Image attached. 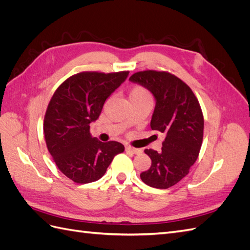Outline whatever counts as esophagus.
Instances as JSON below:
<instances>
[{
	"mask_svg": "<svg viewBox=\"0 0 250 250\" xmlns=\"http://www.w3.org/2000/svg\"><path fill=\"white\" fill-rule=\"evenodd\" d=\"M125 150L127 151V152H131L132 154H139V153L142 152L141 149H137V148H133V147H130V146H126Z\"/></svg>",
	"mask_w": 250,
	"mask_h": 250,
	"instance_id": "1",
	"label": "esophagus"
}]
</instances>
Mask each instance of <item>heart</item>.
<instances>
[{
	"mask_svg": "<svg viewBox=\"0 0 250 250\" xmlns=\"http://www.w3.org/2000/svg\"><path fill=\"white\" fill-rule=\"evenodd\" d=\"M130 100H140V99H150V93L141 85H135L130 90Z\"/></svg>",
	"mask_w": 250,
	"mask_h": 250,
	"instance_id": "b5f03b06",
	"label": "heart"
}]
</instances>
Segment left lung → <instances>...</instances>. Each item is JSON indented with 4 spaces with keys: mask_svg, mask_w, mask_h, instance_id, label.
Instances as JSON below:
<instances>
[{
    "mask_svg": "<svg viewBox=\"0 0 250 250\" xmlns=\"http://www.w3.org/2000/svg\"><path fill=\"white\" fill-rule=\"evenodd\" d=\"M129 80L153 94L151 129L166 135L160 152L145 149L151 167L141 179L152 188H168L188 175L199 155L204 127L200 104L190 86L169 72L142 71Z\"/></svg>",
    "mask_w": 250,
    "mask_h": 250,
    "instance_id": "1",
    "label": "left lung"
}]
</instances>
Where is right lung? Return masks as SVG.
Here are the masks:
<instances>
[{"mask_svg":"<svg viewBox=\"0 0 250 250\" xmlns=\"http://www.w3.org/2000/svg\"><path fill=\"white\" fill-rule=\"evenodd\" d=\"M128 74L81 72L64 80L51 98L43 120L44 140L58 169L74 183L100 179L113 157L124 151L119 142L93 138L89 124Z\"/></svg>","mask_w":250,"mask_h":250,"instance_id":"obj_1","label":"right lung"}]
</instances>
